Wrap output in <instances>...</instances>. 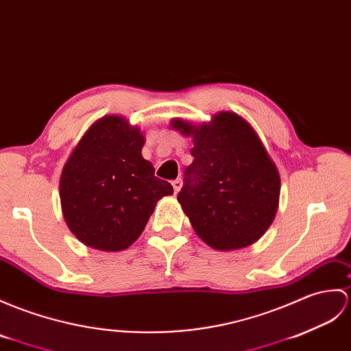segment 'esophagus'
Masks as SVG:
<instances>
[{
	"label": "esophagus",
	"mask_w": 351,
	"mask_h": 351,
	"mask_svg": "<svg viewBox=\"0 0 351 351\" xmlns=\"http://www.w3.org/2000/svg\"><path fill=\"white\" fill-rule=\"evenodd\" d=\"M172 185H173V190H175V193H178L179 190H181V186H182V179H175V181L172 182Z\"/></svg>",
	"instance_id": "obj_1"
}]
</instances>
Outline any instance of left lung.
Here are the masks:
<instances>
[{
  "mask_svg": "<svg viewBox=\"0 0 351 351\" xmlns=\"http://www.w3.org/2000/svg\"><path fill=\"white\" fill-rule=\"evenodd\" d=\"M172 128L193 137L191 165L178 194L194 232L210 248L241 250L272 224L281 181L256 130L234 112H218L200 125L173 118Z\"/></svg>",
  "mask_w": 351,
  "mask_h": 351,
  "instance_id": "left-lung-1",
  "label": "left lung"
}]
</instances>
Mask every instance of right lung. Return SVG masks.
Returning a JSON list of instances; mask_svg holds the SVG:
<instances>
[{"mask_svg": "<svg viewBox=\"0 0 351 351\" xmlns=\"http://www.w3.org/2000/svg\"><path fill=\"white\" fill-rule=\"evenodd\" d=\"M145 137L124 117L88 128L62 167L60 199L70 232L89 248L122 251L142 234L157 202L173 186L142 157Z\"/></svg>", "mask_w": 351, "mask_h": 351, "instance_id": "1", "label": "right lung"}]
</instances>
